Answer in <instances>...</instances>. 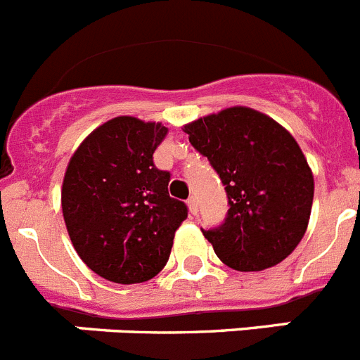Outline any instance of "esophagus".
<instances>
[{
    "mask_svg": "<svg viewBox=\"0 0 360 360\" xmlns=\"http://www.w3.org/2000/svg\"><path fill=\"white\" fill-rule=\"evenodd\" d=\"M187 205H189L191 214H196V212H198V202H196L195 196H191V198L187 200Z\"/></svg>",
    "mask_w": 360,
    "mask_h": 360,
    "instance_id": "esophagus-1",
    "label": "esophagus"
}]
</instances>
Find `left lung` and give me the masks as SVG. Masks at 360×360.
Here are the masks:
<instances>
[{"label": "left lung", "mask_w": 360, "mask_h": 360, "mask_svg": "<svg viewBox=\"0 0 360 360\" xmlns=\"http://www.w3.org/2000/svg\"><path fill=\"white\" fill-rule=\"evenodd\" d=\"M229 198L219 225L202 229L216 256L240 272L281 263L304 236L314 176L294 136L250 108H227L186 126Z\"/></svg>", "instance_id": "obj_1"}]
</instances>
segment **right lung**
Wrapping results in <instances>:
<instances>
[{"mask_svg": "<svg viewBox=\"0 0 360 360\" xmlns=\"http://www.w3.org/2000/svg\"><path fill=\"white\" fill-rule=\"evenodd\" d=\"M162 124L117 117L98 126L73 153L63 182V216L79 257L108 281L155 278L169 259L187 205L171 198L169 171L153 153Z\"/></svg>", "mask_w": 360, "mask_h": 360, "instance_id": "obj_1", "label": "right lung"}]
</instances>
